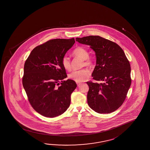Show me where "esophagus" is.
Segmentation results:
<instances>
[{"mask_svg":"<svg viewBox=\"0 0 150 150\" xmlns=\"http://www.w3.org/2000/svg\"><path fill=\"white\" fill-rule=\"evenodd\" d=\"M76 84L77 85V86H79V85H81L82 83H79V82H77Z\"/></svg>","mask_w":150,"mask_h":150,"instance_id":"1","label":"esophagus"}]
</instances>
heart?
Segmentation results:
<instances>
[{"mask_svg": "<svg viewBox=\"0 0 150 150\" xmlns=\"http://www.w3.org/2000/svg\"><path fill=\"white\" fill-rule=\"evenodd\" d=\"M73 54L75 56L78 57L82 60H84V64L86 66H91L92 62L88 58L89 57V54L88 50L83 47H79L76 48L73 52ZM62 66L66 71H70L71 69V64L70 58L67 55H65L62 57ZM90 71L84 68L80 70L72 71L69 74L68 77L73 79L76 82H84L88 79L90 76Z\"/></svg>", "mask_w": 150, "mask_h": 150, "instance_id": "b5f03b06", "label": "heart"}]
</instances>
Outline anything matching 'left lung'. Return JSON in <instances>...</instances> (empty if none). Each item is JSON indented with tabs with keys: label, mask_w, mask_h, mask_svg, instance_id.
<instances>
[{
	"label": "left lung",
	"mask_w": 150,
	"mask_h": 150,
	"mask_svg": "<svg viewBox=\"0 0 150 150\" xmlns=\"http://www.w3.org/2000/svg\"><path fill=\"white\" fill-rule=\"evenodd\" d=\"M76 41L96 53L93 79L102 83L87 82L89 107L99 113H109L123 103L131 85L130 65L124 52L117 43L100 36L76 38Z\"/></svg>",
	"instance_id": "left-lung-1"
}]
</instances>
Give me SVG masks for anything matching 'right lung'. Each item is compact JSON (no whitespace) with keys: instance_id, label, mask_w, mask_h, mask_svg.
<instances>
[{"instance_id":"right-lung-1","label":"right lung","mask_w":150,"mask_h":150,"mask_svg":"<svg viewBox=\"0 0 150 150\" xmlns=\"http://www.w3.org/2000/svg\"><path fill=\"white\" fill-rule=\"evenodd\" d=\"M75 42L74 38L49 40L34 48L25 62L22 82L28 101L46 117L60 116L70 105L77 84L72 79L62 81L67 75L62 59Z\"/></svg>"}]
</instances>
